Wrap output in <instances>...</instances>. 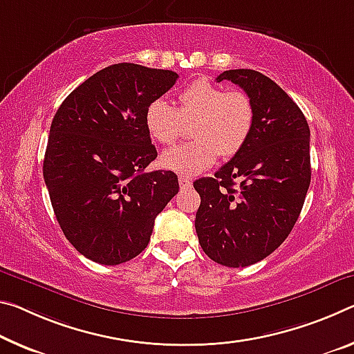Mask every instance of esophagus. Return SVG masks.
Instances as JSON below:
<instances>
[{
    "label": "esophagus",
    "instance_id": "obj_1",
    "mask_svg": "<svg viewBox=\"0 0 354 354\" xmlns=\"http://www.w3.org/2000/svg\"><path fill=\"white\" fill-rule=\"evenodd\" d=\"M179 186L183 189H189L192 186V179L187 178V176H179Z\"/></svg>",
    "mask_w": 354,
    "mask_h": 354
}]
</instances>
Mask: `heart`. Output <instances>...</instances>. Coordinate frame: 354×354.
Listing matches in <instances>:
<instances>
[{"label":"heart","instance_id":"b5f03b06","mask_svg":"<svg viewBox=\"0 0 354 354\" xmlns=\"http://www.w3.org/2000/svg\"><path fill=\"white\" fill-rule=\"evenodd\" d=\"M255 109L248 93L225 91L206 78H198L181 89L178 106L156 99L145 111V126L160 145L175 143L186 126L195 140L167 149L160 156L162 167L183 176H195L207 170L218 154L232 157L245 147L254 131Z\"/></svg>","mask_w":354,"mask_h":354}]
</instances>
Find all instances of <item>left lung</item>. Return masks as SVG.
Wrapping results in <instances>:
<instances>
[{"mask_svg": "<svg viewBox=\"0 0 354 354\" xmlns=\"http://www.w3.org/2000/svg\"><path fill=\"white\" fill-rule=\"evenodd\" d=\"M216 80L249 94L255 122L245 147L214 178L194 183L201 198L195 230L212 261L244 268L271 255L298 221L310 186V129L293 99L260 72L225 71Z\"/></svg>", "mask_w": 354, "mask_h": 354, "instance_id": "1", "label": "left lung"}]
</instances>
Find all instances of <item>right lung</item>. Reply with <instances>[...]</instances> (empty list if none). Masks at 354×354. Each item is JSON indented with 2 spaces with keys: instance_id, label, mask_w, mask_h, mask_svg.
Masks as SVG:
<instances>
[{
  "instance_id": "obj_1",
  "label": "right lung",
  "mask_w": 354,
  "mask_h": 354,
  "mask_svg": "<svg viewBox=\"0 0 354 354\" xmlns=\"http://www.w3.org/2000/svg\"><path fill=\"white\" fill-rule=\"evenodd\" d=\"M176 80L173 71L113 64L56 111L44 179L64 236L89 260L113 266L142 254L156 216L178 194L175 173L145 171L157 157L145 111Z\"/></svg>"
}]
</instances>
